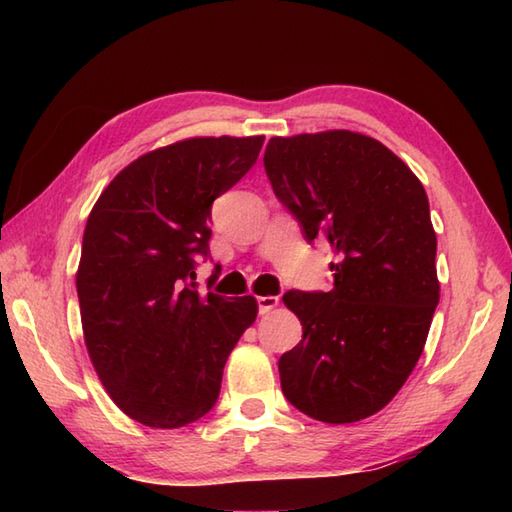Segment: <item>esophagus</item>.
Masks as SVG:
<instances>
[{"label":"esophagus","instance_id":"obj_1","mask_svg":"<svg viewBox=\"0 0 512 512\" xmlns=\"http://www.w3.org/2000/svg\"><path fill=\"white\" fill-rule=\"evenodd\" d=\"M257 306H259V314H268L273 308L279 306V297H257Z\"/></svg>","mask_w":512,"mask_h":512}]
</instances>
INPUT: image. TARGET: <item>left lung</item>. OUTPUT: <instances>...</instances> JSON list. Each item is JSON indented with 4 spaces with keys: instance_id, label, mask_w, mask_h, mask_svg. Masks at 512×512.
<instances>
[{
    "instance_id": "1",
    "label": "left lung",
    "mask_w": 512,
    "mask_h": 512,
    "mask_svg": "<svg viewBox=\"0 0 512 512\" xmlns=\"http://www.w3.org/2000/svg\"><path fill=\"white\" fill-rule=\"evenodd\" d=\"M264 167L308 242L336 255L330 292L284 295L303 336L279 358L281 391L321 422L374 416L416 367L440 301L427 193L394 151L347 129L270 138Z\"/></svg>"
}]
</instances>
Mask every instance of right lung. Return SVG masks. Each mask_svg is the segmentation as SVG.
Returning a JSON list of instances; mask_svg holds the SVG:
<instances>
[{"label": "right lung", "mask_w": 512, "mask_h": 512, "mask_svg": "<svg viewBox=\"0 0 512 512\" xmlns=\"http://www.w3.org/2000/svg\"><path fill=\"white\" fill-rule=\"evenodd\" d=\"M262 145L264 136H220L149 151L107 184L85 224L76 273L85 345L107 394L145 427L206 416L257 317L255 297L202 295L195 257H209L215 198Z\"/></svg>", "instance_id": "add662e5"}]
</instances>
